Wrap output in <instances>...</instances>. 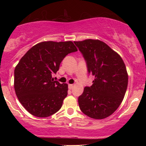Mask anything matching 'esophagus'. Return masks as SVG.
<instances>
[{
    "label": "esophagus",
    "mask_w": 146,
    "mask_h": 146,
    "mask_svg": "<svg viewBox=\"0 0 146 146\" xmlns=\"http://www.w3.org/2000/svg\"><path fill=\"white\" fill-rule=\"evenodd\" d=\"M73 87H74V86H73L72 84H69V85H68V88H69L70 90L72 89Z\"/></svg>",
    "instance_id": "34e87169"
}]
</instances>
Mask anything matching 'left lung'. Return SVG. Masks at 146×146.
<instances>
[{
  "mask_svg": "<svg viewBox=\"0 0 146 146\" xmlns=\"http://www.w3.org/2000/svg\"><path fill=\"white\" fill-rule=\"evenodd\" d=\"M86 62L88 72L94 76L91 86L78 97L81 111L94 119H104L121 104L128 76L123 60L106 44L98 40L74 42Z\"/></svg>",
  "mask_w": 146,
  "mask_h": 146,
  "instance_id": "8db88e82",
  "label": "left lung"
}]
</instances>
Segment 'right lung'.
Segmentation results:
<instances>
[{"label":"right lung","instance_id":"1","mask_svg":"<svg viewBox=\"0 0 146 146\" xmlns=\"http://www.w3.org/2000/svg\"><path fill=\"white\" fill-rule=\"evenodd\" d=\"M78 51L72 42H42L32 47L15 69V90L32 115L48 117L57 112L68 95V84L52 78L66 56Z\"/></svg>","mask_w":146,"mask_h":146}]
</instances>
